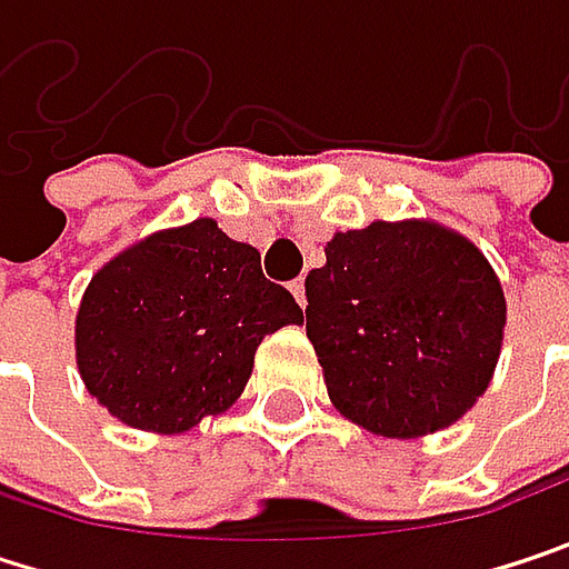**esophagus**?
Segmentation results:
<instances>
[{
	"label": "esophagus",
	"mask_w": 569,
	"mask_h": 569,
	"mask_svg": "<svg viewBox=\"0 0 569 569\" xmlns=\"http://www.w3.org/2000/svg\"><path fill=\"white\" fill-rule=\"evenodd\" d=\"M289 289H292L296 302H299V306H306V280H302V277H299V280H292V283H289Z\"/></svg>",
	"instance_id": "esophagus-1"
}]
</instances>
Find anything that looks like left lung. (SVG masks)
<instances>
[{
	"instance_id": "8db88e82",
	"label": "left lung",
	"mask_w": 569,
	"mask_h": 569,
	"mask_svg": "<svg viewBox=\"0 0 569 569\" xmlns=\"http://www.w3.org/2000/svg\"><path fill=\"white\" fill-rule=\"evenodd\" d=\"M306 336L332 405L386 438L458 421L485 396L505 339V289L465 237L425 223L336 233L306 277Z\"/></svg>"
}]
</instances>
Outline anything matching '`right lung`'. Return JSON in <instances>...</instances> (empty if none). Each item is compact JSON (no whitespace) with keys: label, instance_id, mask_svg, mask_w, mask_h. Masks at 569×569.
Instances as JSON below:
<instances>
[{"label":"right lung","instance_id":"obj_1","mask_svg":"<svg viewBox=\"0 0 569 569\" xmlns=\"http://www.w3.org/2000/svg\"><path fill=\"white\" fill-rule=\"evenodd\" d=\"M302 322L260 253L213 220L154 233L84 289L74 356L88 392L141 431H187L230 408L263 336Z\"/></svg>","mask_w":569,"mask_h":569}]
</instances>
